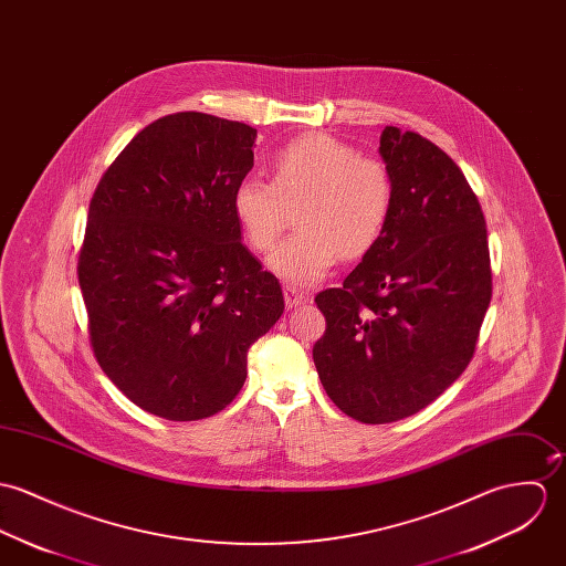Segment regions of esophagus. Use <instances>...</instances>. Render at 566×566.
<instances>
[{"mask_svg": "<svg viewBox=\"0 0 566 566\" xmlns=\"http://www.w3.org/2000/svg\"><path fill=\"white\" fill-rule=\"evenodd\" d=\"M284 302H286V306H289V308H297V306L308 304V302H311V297H308V295H304V293H300V291H297V289H293V286H286V289H284Z\"/></svg>", "mask_w": 566, "mask_h": 566, "instance_id": "34e87169", "label": "esophagus"}]
</instances>
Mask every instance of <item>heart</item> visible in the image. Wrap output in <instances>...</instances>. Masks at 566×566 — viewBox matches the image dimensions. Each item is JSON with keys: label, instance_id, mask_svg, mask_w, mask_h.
I'll return each mask as SVG.
<instances>
[{"label": "heart", "instance_id": "obj_1", "mask_svg": "<svg viewBox=\"0 0 566 566\" xmlns=\"http://www.w3.org/2000/svg\"><path fill=\"white\" fill-rule=\"evenodd\" d=\"M271 185L243 178L232 190V214L253 252H269L286 208L300 232L269 255L266 266L291 286L321 282L338 255L354 260L376 248L392 210V180L374 158L327 134H306L273 151Z\"/></svg>", "mask_w": 566, "mask_h": 566}]
</instances>
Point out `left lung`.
Returning a JSON list of instances; mask_svg holds the SVG:
<instances>
[{
	"label": "left lung",
	"instance_id": "8db88e82",
	"mask_svg": "<svg viewBox=\"0 0 566 566\" xmlns=\"http://www.w3.org/2000/svg\"><path fill=\"white\" fill-rule=\"evenodd\" d=\"M392 210L376 248L314 302L313 358L327 397L360 423L406 419L473 358L493 297L486 221L460 167L417 132L386 126Z\"/></svg>",
	"mask_w": 566,
	"mask_h": 566
}]
</instances>
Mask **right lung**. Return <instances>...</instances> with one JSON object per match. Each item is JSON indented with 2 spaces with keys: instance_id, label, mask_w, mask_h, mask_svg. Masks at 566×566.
I'll return each mask as SVG.
<instances>
[{
  "instance_id": "obj_1",
  "label": "right lung",
  "mask_w": 566,
  "mask_h": 566,
  "mask_svg": "<svg viewBox=\"0 0 566 566\" xmlns=\"http://www.w3.org/2000/svg\"><path fill=\"white\" fill-rule=\"evenodd\" d=\"M253 140L239 122L167 115L127 143L88 206L77 280L93 354L129 401L169 421L223 410L284 313L232 214Z\"/></svg>"
}]
</instances>
